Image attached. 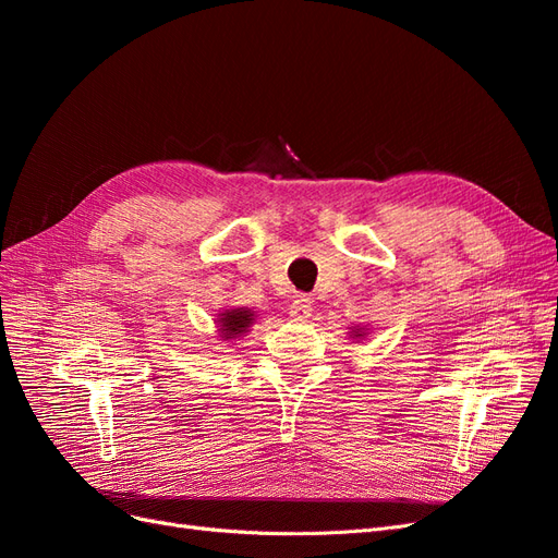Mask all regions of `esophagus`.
Returning a JSON list of instances; mask_svg holds the SVG:
<instances>
[{
  "label": "esophagus",
  "instance_id": "34e87169",
  "mask_svg": "<svg viewBox=\"0 0 558 558\" xmlns=\"http://www.w3.org/2000/svg\"><path fill=\"white\" fill-rule=\"evenodd\" d=\"M289 314H291V318H293V320H307V318L312 316V300H310V298H305V295L295 298V300L291 302V310H289Z\"/></svg>",
  "mask_w": 558,
  "mask_h": 558
}]
</instances>
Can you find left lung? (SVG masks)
<instances>
[{
    "instance_id": "left-lung-1",
    "label": "left lung",
    "mask_w": 558,
    "mask_h": 558,
    "mask_svg": "<svg viewBox=\"0 0 558 558\" xmlns=\"http://www.w3.org/2000/svg\"><path fill=\"white\" fill-rule=\"evenodd\" d=\"M363 330H365V328H353V330H351V335H353V337H363V335H365Z\"/></svg>"
}]
</instances>
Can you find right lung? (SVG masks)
<instances>
[{
	"mask_svg": "<svg viewBox=\"0 0 558 558\" xmlns=\"http://www.w3.org/2000/svg\"><path fill=\"white\" fill-rule=\"evenodd\" d=\"M256 314H253L251 310L246 307H234V310H226L218 314V332H221L223 340H234V337H240L244 332H248V326L253 324V318Z\"/></svg>",
	"mask_w": 558,
	"mask_h": 558,
	"instance_id": "1",
	"label": "right lung"
}]
</instances>
